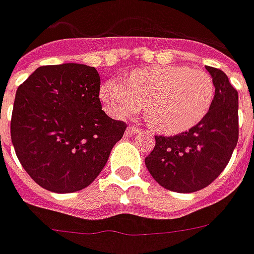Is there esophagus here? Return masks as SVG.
I'll list each match as a JSON object with an SVG mask.
<instances>
[{
    "label": "esophagus",
    "instance_id": "esophagus-1",
    "mask_svg": "<svg viewBox=\"0 0 254 254\" xmlns=\"http://www.w3.org/2000/svg\"><path fill=\"white\" fill-rule=\"evenodd\" d=\"M140 132V129L138 127H132V126H129L128 128L126 129V135H128V136H132L135 134H139Z\"/></svg>",
    "mask_w": 254,
    "mask_h": 254
}]
</instances>
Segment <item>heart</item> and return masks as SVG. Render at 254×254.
Instances as JSON below:
<instances>
[{"label":"heart","instance_id":"heart-1","mask_svg":"<svg viewBox=\"0 0 254 254\" xmlns=\"http://www.w3.org/2000/svg\"><path fill=\"white\" fill-rule=\"evenodd\" d=\"M211 76L186 65H155L132 70L126 81L110 79L100 87V99L114 118L126 119L144 106L152 129L167 135L197 126L214 99Z\"/></svg>","mask_w":254,"mask_h":254}]
</instances>
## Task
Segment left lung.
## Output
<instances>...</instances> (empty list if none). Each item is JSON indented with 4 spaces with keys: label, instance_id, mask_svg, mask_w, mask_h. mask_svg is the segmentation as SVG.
I'll return each instance as SVG.
<instances>
[{
    "label": "left lung",
    "instance_id": "left-lung-1",
    "mask_svg": "<svg viewBox=\"0 0 254 254\" xmlns=\"http://www.w3.org/2000/svg\"><path fill=\"white\" fill-rule=\"evenodd\" d=\"M214 83L207 115L186 132L155 136V147L144 159L158 184L177 192L206 188L224 171L238 140V92L224 72L206 66Z\"/></svg>",
    "mask_w": 254,
    "mask_h": 254
}]
</instances>
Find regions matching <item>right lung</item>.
Returning a JSON list of instances; mask_svg holds the SVG:
<instances>
[{
    "mask_svg": "<svg viewBox=\"0 0 254 254\" xmlns=\"http://www.w3.org/2000/svg\"><path fill=\"white\" fill-rule=\"evenodd\" d=\"M100 76L93 66H40L21 84L10 135L18 161L49 191H79L104 169L126 123L102 110Z\"/></svg>",
    "mask_w": 254,
    "mask_h": 254,
    "instance_id": "obj_1",
    "label": "right lung"
}]
</instances>
